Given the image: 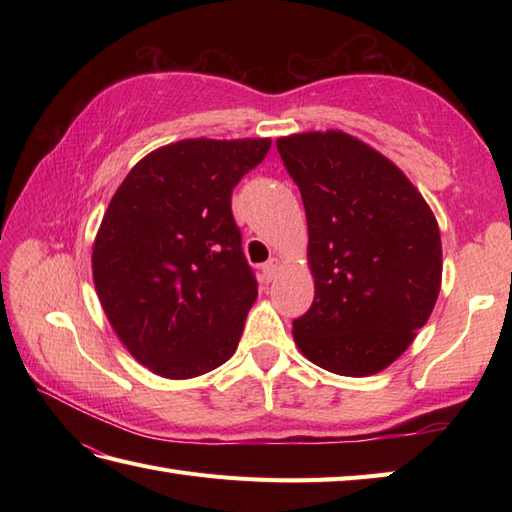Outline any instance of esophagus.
<instances>
[{"instance_id":"34e87169","label":"esophagus","mask_w":512,"mask_h":512,"mask_svg":"<svg viewBox=\"0 0 512 512\" xmlns=\"http://www.w3.org/2000/svg\"><path fill=\"white\" fill-rule=\"evenodd\" d=\"M279 266H281V262H279V257H270L268 262L262 266V273H264V279L266 281H273L275 277H277V273H279Z\"/></svg>"}]
</instances>
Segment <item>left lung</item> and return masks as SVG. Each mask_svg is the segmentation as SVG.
<instances>
[{"instance_id":"8db88e82","label":"left lung","mask_w":512,"mask_h":512,"mask_svg":"<svg viewBox=\"0 0 512 512\" xmlns=\"http://www.w3.org/2000/svg\"><path fill=\"white\" fill-rule=\"evenodd\" d=\"M308 220L310 310L301 354L339 376H372L407 350L442 284L436 215L394 162L339 129L277 140Z\"/></svg>"}]
</instances>
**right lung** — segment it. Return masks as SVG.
Returning <instances> with one entry per match:
<instances>
[{
  "mask_svg": "<svg viewBox=\"0 0 512 512\" xmlns=\"http://www.w3.org/2000/svg\"><path fill=\"white\" fill-rule=\"evenodd\" d=\"M268 149L270 138L178 140L140 160L107 206L96 295L129 354L158 376H202L237 350L257 281L231 195Z\"/></svg>",
  "mask_w": 512,
  "mask_h": 512,
  "instance_id": "obj_1",
  "label": "right lung"
}]
</instances>
